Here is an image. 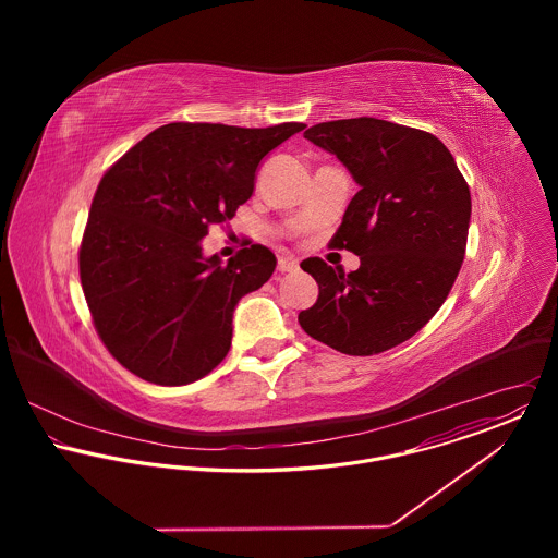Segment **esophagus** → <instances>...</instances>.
<instances>
[{
    "instance_id": "34e87169",
    "label": "esophagus",
    "mask_w": 558,
    "mask_h": 558,
    "mask_svg": "<svg viewBox=\"0 0 558 558\" xmlns=\"http://www.w3.org/2000/svg\"><path fill=\"white\" fill-rule=\"evenodd\" d=\"M277 270H279V272H294V270H299V262H296L294 257L281 255L279 262H277Z\"/></svg>"
}]
</instances>
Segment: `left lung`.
I'll return each instance as SVG.
<instances>
[{
  "label": "left lung",
  "instance_id": "obj_1",
  "mask_svg": "<svg viewBox=\"0 0 558 558\" xmlns=\"http://www.w3.org/2000/svg\"><path fill=\"white\" fill-rule=\"evenodd\" d=\"M305 137L361 186L330 239L361 266L343 272L305 259L319 292L299 322L341 354H380L416 335L449 296L466 253L469 184L447 146L418 129L350 118L319 122Z\"/></svg>",
  "mask_w": 558,
  "mask_h": 558
}]
</instances>
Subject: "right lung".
Wrapping results in <instances>:
<instances>
[{
  "instance_id": "add662e5",
  "label": "right lung",
  "mask_w": 558,
  "mask_h": 558,
  "mask_svg": "<svg viewBox=\"0 0 558 558\" xmlns=\"http://www.w3.org/2000/svg\"><path fill=\"white\" fill-rule=\"evenodd\" d=\"M303 129L171 122L105 171L81 239V288L100 341L131 374L180 387L226 359L234 307L277 259L251 244L221 264L199 240L234 219L259 160Z\"/></svg>"
}]
</instances>
